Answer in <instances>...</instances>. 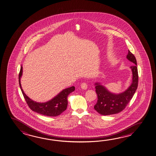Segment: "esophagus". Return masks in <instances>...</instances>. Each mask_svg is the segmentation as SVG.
Segmentation results:
<instances>
[{
    "label": "esophagus",
    "mask_w": 156,
    "mask_h": 156,
    "mask_svg": "<svg viewBox=\"0 0 156 156\" xmlns=\"http://www.w3.org/2000/svg\"><path fill=\"white\" fill-rule=\"evenodd\" d=\"M80 87H82V89H84V90H86L87 89V85L86 83H83L80 85Z\"/></svg>",
    "instance_id": "obj_1"
}]
</instances>
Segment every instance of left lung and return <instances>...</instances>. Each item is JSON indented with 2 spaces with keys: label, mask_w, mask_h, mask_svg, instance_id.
<instances>
[{
  "label": "left lung",
  "mask_w": 156,
  "mask_h": 156,
  "mask_svg": "<svg viewBox=\"0 0 156 156\" xmlns=\"http://www.w3.org/2000/svg\"><path fill=\"white\" fill-rule=\"evenodd\" d=\"M126 58L134 63L130 67L132 71V83L128 88L119 94L110 92L100 83H95L98 101L94 106V109L98 113L104 115H114L122 111L126 108L135 93L138 85V72L136 58L128 50Z\"/></svg>",
  "instance_id": "obj_1"
}]
</instances>
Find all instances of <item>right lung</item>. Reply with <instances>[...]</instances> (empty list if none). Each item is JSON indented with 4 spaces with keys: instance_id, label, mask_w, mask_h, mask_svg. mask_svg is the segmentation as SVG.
Listing matches in <instances>:
<instances>
[{
    "instance_id": "right-lung-1",
    "label": "right lung",
    "mask_w": 156,
    "mask_h": 156,
    "mask_svg": "<svg viewBox=\"0 0 156 156\" xmlns=\"http://www.w3.org/2000/svg\"><path fill=\"white\" fill-rule=\"evenodd\" d=\"M22 69L23 67L21 66L19 76L20 87L25 100L30 109L34 112L48 117L58 116L66 110L68 105V96L72 92L74 91L75 90L74 86L62 90L57 95L55 96L54 98L49 101L45 102H38L33 101V100L26 95L22 89L21 84V78L22 77L23 72Z\"/></svg>"
}]
</instances>
